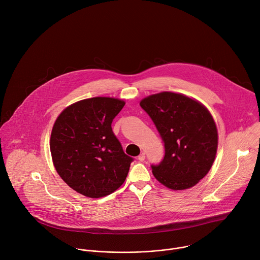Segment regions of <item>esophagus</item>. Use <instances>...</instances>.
<instances>
[{
	"label": "esophagus",
	"instance_id": "esophagus-1",
	"mask_svg": "<svg viewBox=\"0 0 260 260\" xmlns=\"http://www.w3.org/2000/svg\"><path fill=\"white\" fill-rule=\"evenodd\" d=\"M138 159H139V161H144V160H145V153L140 154V155L138 156Z\"/></svg>",
	"mask_w": 260,
	"mask_h": 260
}]
</instances>
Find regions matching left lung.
I'll use <instances>...</instances> for the list:
<instances>
[{"label":"left lung","mask_w":260,"mask_h":260,"mask_svg":"<svg viewBox=\"0 0 260 260\" xmlns=\"http://www.w3.org/2000/svg\"><path fill=\"white\" fill-rule=\"evenodd\" d=\"M165 144V156L151 165L154 177L168 188H190L210 171L217 152L218 133L205 106L186 95L164 91L143 99Z\"/></svg>","instance_id":"8db88e82"}]
</instances>
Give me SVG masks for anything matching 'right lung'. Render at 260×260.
<instances>
[{"label":"right lung","instance_id":"obj_1","mask_svg":"<svg viewBox=\"0 0 260 260\" xmlns=\"http://www.w3.org/2000/svg\"><path fill=\"white\" fill-rule=\"evenodd\" d=\"M124 104L113 98L82 100L67 107L54 122L50 151L55 170L85 197L109 196L126 179L134 158L111 127Z\"/></svg>","mask_w":260,"mask_h":260}]
</instances>
